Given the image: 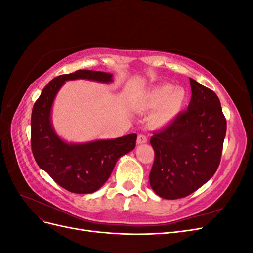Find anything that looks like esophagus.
<instances>
[{"label": "esophagus", "instance_id": "1", "mask_svg": "<svg viewBox=\"0 0 253 253\" xmlns=\"http://www.w3.org/2000/svg\"><path fill=\"white\" fill-rule=\"evenodd\" d=\"M148 141V138L145 137L144 135H138V137H137V143L138 144H143V143H147Z\"/></svg>", "mask_w": 253, "mask_h": 253}]
</instances>
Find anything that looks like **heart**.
<instances>
[{
  "label": "heart",
  "mask_w": 253,
  "mask_h": 253,
  "mask_svg": "<svg viewBox=\"0 0 253 253\" xmlns=\"http://www.w3.org/2000/svg\"><path fill=\"white\" fill-rule=\"evenodd\" d=\"M187 102V91L182 87H175L172 84H162L149 90L140 102L144 112H151L150 126L163 128L169 126L181 113Z\"/></svg>",
  "instance_id": "b5f03b06"
}]
</instances>
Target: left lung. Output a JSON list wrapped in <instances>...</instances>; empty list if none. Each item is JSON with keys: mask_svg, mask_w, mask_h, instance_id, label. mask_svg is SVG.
Returning <instances> with one entry per match:
<instances>
[{"mask_svg": "<svg viewBox=\"0 0 253 253\" xmlns=\"http://www.w3.org/2000/svg\"><path fill=\"white\" fill-rule=\"evenodd\" d=\"M192 96L185 112L151 137L155 159L149 176L154 192L166 200L193 193L216 172L227 122L213 90L190 78Z\"/></svg>", "mask_w": 253, "mask_h": 253, "instance_id": "obj_1", "label": "left lung"}]
</instances>
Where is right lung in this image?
Masks as SVG:
<instances>
[{
    "label": "right lung",
    "mask_w": 253,
    "mask_h": 253,
    "mask_svg": "<svg viewBox=\"0 0 253 253\" xmlns=\"http://www.w3.org/2000/svg\"><path fill=\"white\" fill-rule=\"evenodd\" d=\"M86 79L110 83L113 75L79 70L52 79L42 90L32 113V150L36 162L59 186L73 193L88 194L109 179L117 160L136 145V134L115 139H97L83 143L66 142L51 124L55 98L65 81Z\"/></svg>",
    "instance_id": "1"
}]
</instances>
